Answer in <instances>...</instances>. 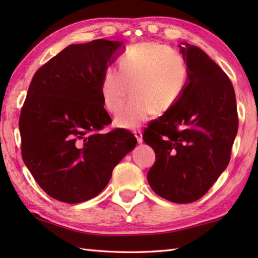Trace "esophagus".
I'll list each match as a JSON object with an SVG mask.
<instances>
[{"label":"esophagus","instance_id":"34e87169","mask_svg":"<svg viewBox=\"0 0 258 258\" xmlns=\"http://www.w3.org/2000/svg\"><path fill=\"white\" fill-rule=\"evenodd\" d=\"M133 134L135 135V138H136V140H138L139 143H142V142H143V138H142V132H141V131H134Z\"/></svg>","mask_w":258,"mask_h":258}]
</instances>
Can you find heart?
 I'll list each match as a JSON object with an SVG mask.
<instances>
[{
	"label": "heart",
	"instance_id": "heart-1",
	"mask_svg": "<svg viewBox=\"0 0 258 258\" xmlns=\"http://www.w3.org/2000/svg\"><path fill=\"white\" fill-rule=\"evenodd\" d=\"M118 64L119 72L106 68L101 81V95L107 112H118L128 93L132 96L115 117L118 127H138L152 112L155 115L167 113L187 86L188 68L184 58L162 43L131 46Z\"/></svg>",
	"mask_w": 258,
	"mask_h": 258
}]
</instances>
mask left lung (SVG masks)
Masks as SVG:
<instances>
[{
    "instance_id": "obj_1",
    "label": "left lung",
    "mask_w": 258,
    "mask_h": 258,
    "mask_svg": "<svg viewBox=\"0 0 258 258\" xmlns=\"http://www.w3.org/2000/svg\"><path fill=\"white\" fill-rule=\"evenodd\" d=\"M188 82L172 109L151 120L143 140L156 160L147 173L155 193L178 204L200 200L231 160L238 128L234 87L200 47L180 46Z\"/></svg>"
}]
</instances>
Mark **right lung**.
<instances>
[{"instance_id":"add662e5","label":"right lung","mask_w":258,"mask_h":258,"mask_svg":"<svg viewBox=\"0 0 258 258\" xmlns=\"http://www.w3.org/2000/svg\"><path fill=\"white\" fill-rule=\"evenodd\" d=\"M122 42L72 44L36 71L20 115L22 157L40 187L69 204L105 188L114 167L136 145L125 128L100 133L112 123L101 81Z\"/></svg>"}]
</instances>
